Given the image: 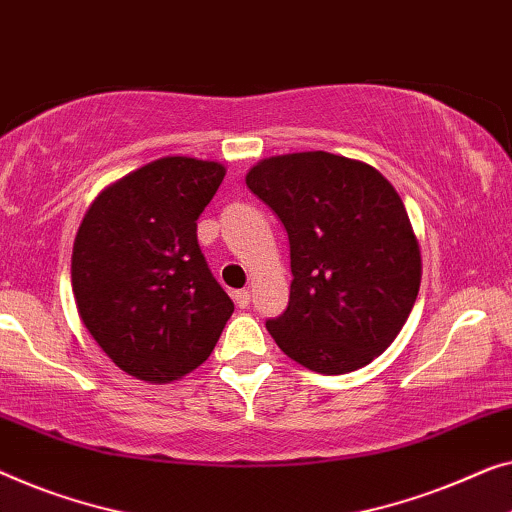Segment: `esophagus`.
Masks as SVG:
<instances>
[{
    "label": "esophagus",
    "mask_w": 512,
    "mask_h": 512,
    "mask_svg": "<svg viewBox=\"0 0 512 512\" xmlns=\"http://www.w3.org/2000/svg\"><path fill=\"white\" fill-rule=\"evenodd\" d=\"M233 298H235V305L247 309L249 302H251V291H249V288H242V291H235Z\"/></svg>",
    "instance_id": "esophagus-1"
}]
</instances>
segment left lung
Masks as SVG:
<instances>
[{
  "instance_id": "8db88e82",
  "label": "left lung",
  "mask_w": 512,
  "mask_h": 512,
  "mask_svg": "<svg viewBox=\"0 0 512 512\" xmlns=\"http://www.w3.org/2000/svg\"><path fill=\"white\" fill-rule=\"evenodd\" d=\"M247 187L291 244L288 307L265 323L274 342L318 374L369 365L404 328L422 277L395 187L365 161L321 150L258 161Z\"/></svg>"
}]
</instances>
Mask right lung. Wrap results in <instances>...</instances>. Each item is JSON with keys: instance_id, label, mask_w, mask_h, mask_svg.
<instances>
[{"instance_id": "obj_1", "label": "right lung", "mask_w": 512, "mask_h": 512, "mask_svg": "<svg viewBox=\"0 0 512 512\" xmlns=\"http://www.w3.org/2000/svg\"><path fill=\"white\" fill-rule=\"evenodd\" d=\"M224 175L219 161L157 159L103 189L80 221L71 256L80 321L140 381L194 372L233 314L196 238Z\"/></svg>"}]
</instances>
